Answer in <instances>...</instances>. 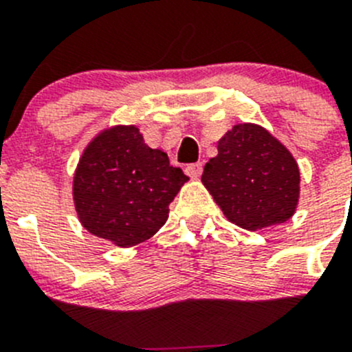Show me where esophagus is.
I'll return each instance as SVG.
<instances>
[{
  "label": "esophagus",
  "mask_w": 352,
  "mask_h": 352,
  "mask_svg": "<svg viewBox=\"0 0 352 352\" xmlns=\"http://www.w3.org/2000/svg\"><path fill=\"white\" fill-rule=\"evenodd\" d=\"M185 173L190 176V178L197 179L201 174H203V164L201 162H195V164H188V166L185 167Z\"/></svg>",
  "instance_id": "34e87169"
}]
</instances>
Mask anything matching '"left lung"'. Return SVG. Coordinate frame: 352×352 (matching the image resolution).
Masks as SVG:
<instances>
[{"instance_id":"obj_1","label":"left lung","mask_w":352,"mask_h":352,"mask_svg":"<svg viewBox=\"0 0 352 352\" xmlns=\"http://www.w3.org/2000/svg\"><path fill=\"white\" fill-rule=\"evenodd\" d=\"M201 179L227 220L248 231L284 223L300 197L296 160L272 133L250 123L220 139L219 155L204 166Z\"/></svg>"}]
</instances>
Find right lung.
<instances>
[{
  "instance_id": "obj_1",
  "label": "right lung",
  "mask_w": 352,
  "mask_h": 352,
  "mask_svg": "<svg viewBox=\"0 0 352 352\" xmlns=\"http://www.w3.org/2000/svg\"><path fill=\"white\" fill-rule=\"evenodd\" d=\"M188 176L151 149L135 126H114L96 135L74 176V203L91 234L118 247H133L155 234Z\"/></svg>"
}]
</instances>
